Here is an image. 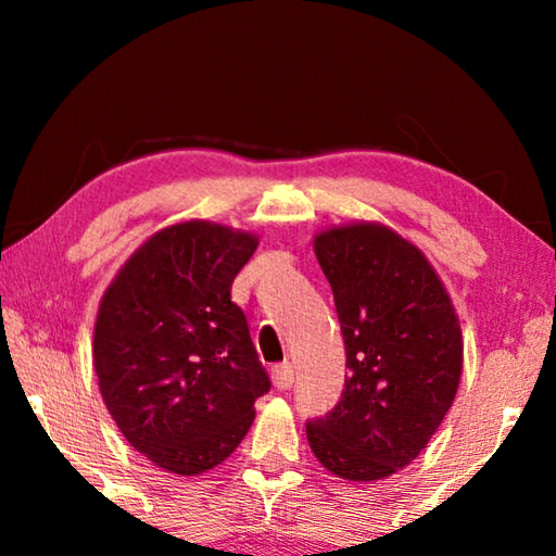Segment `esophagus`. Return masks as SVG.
Here are the masks:
<instances>
[{"mask_svg": "<svg viewBox=\"0 0 556 556\" xmlns=\"http://www.w3.org/2000/svg\"><path fill=\"white\" fill-rule=\"evenodd\" d=\"M291 382H294V368H291V363H279L271 368V384L277 390H289Z\"/></svg>", "mask_w": 556, "mask_h": 556, "instance_id": "esophagus-1", "label": "esophagus"}]
</instances>
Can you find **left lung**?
Segmentation results:
<instances>
[{
    "instance_id": "8db88e82",
    "label": "left lung",
    "mask_w": 556,
    "mask_h": 556,
    "mask_svg": "<svg viewBox=\"0 0 556 556\" xmlns=\"http://www.w3.org/2000/svg\"><path fill=\"white\" fill-rule=\"evenodd\" d=\"M345 341V390L306 439L326 470L382 481L427 448L454 404L464 336L437 269L382 223L357 220L314 235Z\"/></svg>"
}]
</instances>
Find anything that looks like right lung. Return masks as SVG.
Listing matches in <instances>:
<instances>
[{
  "label": "right lung",
  "instance_id": "1",
  "mask_svg": "<svg viewBox=\"0 0 556 556\" xmlns=\"http://www.w3.org/2000/svg\"><path fill=\"white\" fill-rule=\"evenodd\" d=\"M255 232L211 220L156 230L100 299L92 365L122 437L154 466L201 476L223 464L255 421L269 378L232 279Z\"/></svg>",
  "mask_w": 556,
  "mask_h": 556
}]
</instances>
